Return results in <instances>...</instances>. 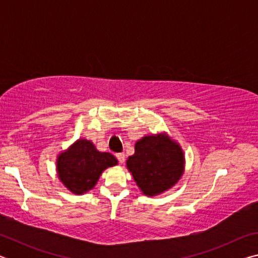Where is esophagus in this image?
I'll return each instance as SVG.
<instances>
[{"label": "esophagus", "instance_id": "esophagus-1", "mask_svg": "<svg viewBox=\"0 0 258 258\" xmlns=\"http://www.w3.org/2000/svg\"><path fill=\"white\" fill-rule=\"evenodd\" d=\"M116 157H117V159H118L120 164H123L125 161V154H123V152H120V154H117Z\"/></svg>", "mask_w": 258, "mask_h": 258}]
</instances>
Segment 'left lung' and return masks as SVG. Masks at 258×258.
I'll return each instance as SVG.
<instances>
[{
    "label": "left lung",
    "instance_id": "obj_1",
    "mask_svg": "<svg viewBox=\"0 0 258 258\" xmlns=\"http://www.w3.org/2000/svg\"><path fill=\"white\" fill-rule=\"evenodd\" d=\"M126 165L143 194L156 196L180 180L184 157L176 142L165 135H149L135 143L134 155Z\"/></svg>",
    "mask_w": 258,
    "mask_h": 258
}]
</instances>
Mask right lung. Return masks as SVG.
<instances>
[{
  "instance_id": "right-lung-1",
  "label": "right lung",
  "mask_w": 258,
  "mask_h": 258,
  "mask_svg": "<svg viewBox=\"0 0 258 258\" xmlns=\"http://www.w3.org/2000/svg\"><path fill=\"white\" fill-rule=\"evenodd\" d=\"M117 163L111 154L98 151L91 141L78 140L67 151L59 155L56 171L67 189L82 195L93 189L104 169Z\"/></svg>"
}]
</instances>
